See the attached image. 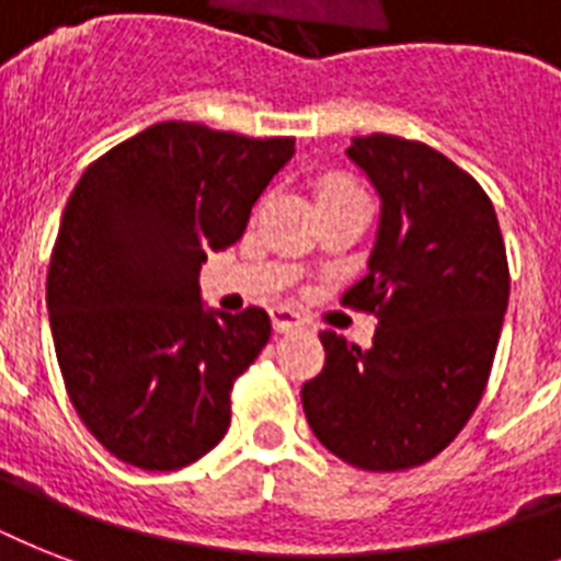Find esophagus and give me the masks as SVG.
Returning a JSON list of instances; mask_svg holds the SVG:
<instances>
[{
    "mask_svg": "<svg viewBox=\"0 0 561 561\" xmlns=\"http://www.w3.org/2000/svg\"><path fill=\"white\" fill-rule=\"evenodd\" d=\"M271 320H273V329H276L279 334L294 332V329H302V323H306V320H302L297 311H290V308H273Z\"/></svg>",
    "mask_w": 561,
    "mask_h": 561,
    "instance_id": "esophagus-1",
    "label": "esophagus"
}]
</instances>
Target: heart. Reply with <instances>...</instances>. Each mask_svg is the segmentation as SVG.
Returning a JSON list of instances; mask_svg holds the SVG:
<instances>
[{
    "mask_svg": "<svg viewBox=\"0 0 561 561\" xmlns=\"http://www.w3.org/2000/svg\"><path fill=\"white\" fill-rule=\"evenodd\" d=\"M329 188H346V183H332ZM329 188H325V192H329Z\"/></svg>",
    "mask_w": 561,
    "mask_h": 561,
    "instance_id": "heart-1",
    "label": "heart"
}]
</instances>
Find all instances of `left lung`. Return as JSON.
I'll list each match as a JSON object with an SVG mask.
<instances>
[{
  "label": "left lung",
  "mask_w": 561,
  "mask_h": 561,
  "mask_svg": "<svg viewBox=\"0 0 561 561\" xmlns=\"http://www.w3.org/2000/svg\"><path fill=\"white\" fill-rule=\"evenodd\" d=\"M381 197L367 276L343 306L378 317L360 350L320 332L323 373L302 383L314 436L364 471L434 460L483 399L510 302L495 206L471 174L401 136L346 148Z\"/></svg>",
  "instance_id": "obj_1"
}]
</instances>
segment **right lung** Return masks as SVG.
I'll use <instances>...</instances> for the list:
<instances>
[{"label":"right lung","instance_id":"obj_1","mask_svg":"<svg viewBox=\"0 0 561 561\" xmlns=\"http://www.w3.org/2000/svg\"><path fill=\"white\" fill-rule=\"evenodd\" d=\"M290 157V136L160 122L99 157L69 194L48 323L78 416L118 460L174 471L227 434L229 392L271 341V317L206 311L197 276L206 253L244 236Z\"/></svg>","mask_w":561,"mask_h":561}]
</instances>
